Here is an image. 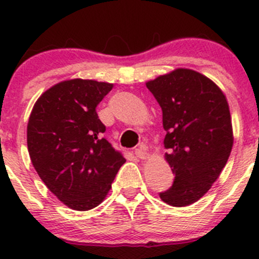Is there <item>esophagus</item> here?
Returning a JSON list of instances; mask_svg holds the SVG:
<instances>
[{
	"label": "esophagus",
	"mask_w": 259,
	"mask_h": 259,
	"mask_svg": "<svg viewBox=\"0 0 259 259\" xmlns=\"http://www.w3.org/2000/svg\"><path fill=\"white\" fill-rule=\"evenodd\" d=\"M134 153H135V156L139 159H146L149 155L148 151H146V146L144 144H140L138 146V148L134 150Z\"/></svg>",
	"instance_id": "1"
}]
</instances>
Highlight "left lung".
I'll return each instance as SVG.
<instances>
[{"label": "left lung", "mask_w": 259, "mask_h": 259, "mask_svg": "<svg viewBox=\"0 0 259 259\" xmlns=\"http://www.w3.org/2000/svg\"><path fill=\"white\" fill-rule=\"evenodd\" d=\"M163 111L165 159L174 182L161 200L185 207L199 200L226 166L233 146L232 120L221 89L204 75L178 69L146 82Z\"/></svg>", "instance_id": "1"}]
</instances>
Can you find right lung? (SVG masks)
I'll use <instances>...</instances> for the list:
<instances>
[{
	"mask_svg": "<svg viewBox=\"0 0 259 259\" xmlns=\"http://www.w3.org/2000/svg\"><path fill=\"white\" fill-rule=\"evenodd\" d=\"M113 83L67 80L36 101L27 125L31 161L46 187L64 204L89 210L100 204L125 163L103 137L96 106Z\"/></svg>",
	"mask_w": 259,
	"mask_h": 259,
	"instance_id": "obj_1",
	"label": "right lung"
}]
</instances>
